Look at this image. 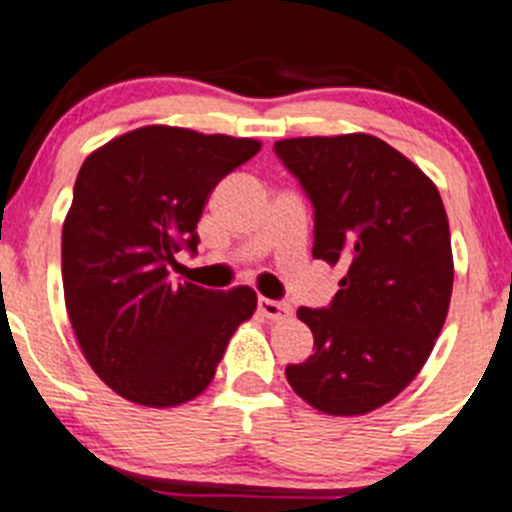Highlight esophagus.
<instances>
[{
	"label": "esophagus",
	"instance_id": "34e87169",
	"mask_svg": "<svg viewBox=\"0 0 512 512\" xmlns=\"http://www.w3.org/2000/svg\"><path fill=\"white\" fill-rule=\"evenodd\" d=\"M257 310H260L265 318L270 321H285L293 315V308L288 303H280V300H270V298H260L257 300Z\"/></svg>",
	"mask_w": 512,
	"mask_h": 512
}]
</instances>
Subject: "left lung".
Listing matches in <instances>:
<instances>
[{
    "instance_id": "1",
    "label": "left lung",
    "mask_w": 512,
    "mask_h": 512,
    "mask_svg": "<svg viewBox=\"0 0 512 512\" xmlns=\"http://www.w3.org/2000/svg\"><path fill=\"white\" fill-rule=\"evenodd\" d=\"M275 154L315 207L313 257L341 265L328 308H298L315 353L285 369L310 407L361 417L407 389L452 298L450 222L434 181L369 133L283 138Z\"/></svg>"
}]
</instances>
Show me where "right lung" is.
Wrapping results in <instances>:
<instances>
[{"label":"right lung","instance_id":"obj_1","mask_svg":"<svg viewBox=\"0 0 512 512\" xmlns=\"http://www.w3.org/2000/svg\"><path fill=\"white\" fill-rule=\"evenodd\" d=\"M262 148L257 138L143 126L95 148L62 222V290L90 369L141 407H179L217 374L229 338L257 308L255 290L174 285L181 247L214 186Z\"/></svg>","mask_w":512,"mask_h":512}]
</instances>
